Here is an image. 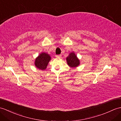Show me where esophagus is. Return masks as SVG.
I'll return each instance as SVG.
<instances>
[{
  "label": "esophagus",
  "mask_w": 121,
  "mask_h": 121,
  "mask_svg": "<svg viewBox=\"0 0 121 121\" xmlns=\"http://www.w3.org/2000/svg\"><path fill=\"white\" fill-rule=\"evenodd\" d=\"M56 58H60L61 57V55H56Z\"/></svg>",
  "instance_id": "1"
}]
</instances>
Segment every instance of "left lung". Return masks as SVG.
Returning a JSON list of instances; mask_svg holds the SVG:
<instances>
[{
    "label": "left lung",
    "instance_id": "left-lung-1",
    "mask_svg": "<svg viewBox=\"0 0 121 121\" xmlns=\"http://www.w3.org/2000/svg\"><path fill=\"white\" fill-rule=\"evenodd\" d=\"M67 62L68 65L72 67H75L79 65V60L78 59L77 56L74 52H72L66 58Z\"/></svg>",
    "mask_w": 121,
    "mask_h": 121
}]
</instances>
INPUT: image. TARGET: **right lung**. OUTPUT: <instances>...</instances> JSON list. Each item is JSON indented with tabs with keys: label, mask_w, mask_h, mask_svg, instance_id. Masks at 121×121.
<instances>
[{
	"label": "right lung",
	"mask_w": 121,
	"mask_h": 121,
	"mask_svg": "<svg viewBox=\"0 0 121 121\" xmlns=\"http://www.w3.org/2000/svg\"><path fill=\"white\" fill-rule=\"evenodd\" d=\"M50 60V57L46 53H42L38 56L35 61V65L41 70L45 69Z\"/></svg>",
	"instance_id": "obj_1"
}]
</instances>
